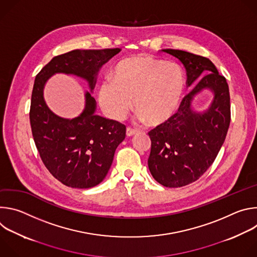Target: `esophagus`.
<instances>
[{"label":"esophagus","instance_id":"34e87169","mask_svg":"<svg viewBox=\"0 0 257 257\" xmlns=\"http://www.w3.org/2000/svg\"><path fill=\"white\" fill-rule=\"evenodd\" d=\"M137 133V131L135 130V129H132L131 127H127V130H126V135L127 136H133V135H135Z\"/></svg>","mask_w":257,"mask_h":257}]
</instances>
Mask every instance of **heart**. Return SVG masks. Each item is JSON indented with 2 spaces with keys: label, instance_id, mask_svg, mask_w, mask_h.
<instances>
[{
  "label": "heart",
  "instance_id": "b5f03b06",
  "mask_svg": "<svg viewBox=\"0 0 257 257\" xmlns=\"http://www.w3.org/2000/svg\"><path fill=\"white\" fill-rule=\"evenodd\" d=\"M111 82H103L97 93L102 111L112 119L125 117L131 106L151 127L167 123L177 112L184 93V71L174 62L151 55H137L119 61Z\"/></svg>",
  "mask_w": 257,
  "mask_h": 257
}]
</instances>
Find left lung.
<instances>
[{
    "instance_id": "8db88e82",
    "label": "left lung",
    "mask_w": 257,
    "mask_h": 257,
    "mask_svg": "<svg viewBox=\"0 0 257 257\" xmlns=\"http://www.w3.org/2000/svg\"><path fill=\"white\" fill-rule=\"evenodd\" d=\"M162 51L184 65L188 86L197 84L167 123L149 132L150 171L160 184L176 188L198 180L214 162L230 126V92L226 78L209 59L181 50ZM204 88L214 92V100L207 111L194 112L191 101Z\"/></svg>"
}]
</instances>
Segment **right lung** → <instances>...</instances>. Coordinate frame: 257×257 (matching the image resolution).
Returning a JSON list of instances; mask_svg holds the SVG:
<instances>
[{
  "mask_svg": "<svg viewBox=\"0 0 257 257\" xmlns=\"http://www.w3.org/2000/svg\"><path fill=\"white\" fill-rule=\"evenodd\" d=\"M121 49L74 50L54 57L35 77L29 111L36 149L49 172L64 185L90 188L104 179L126 126L94 114L95 100L85 93V107L74 119L55 115L44 99V86L56 73L73 74L94 88L99 68Z\"/></svg>",
  "mask_w": 257,
  "mask_h": 257,
  "instance_id": "1",
  "label": "right lung"
}]
</instances>
